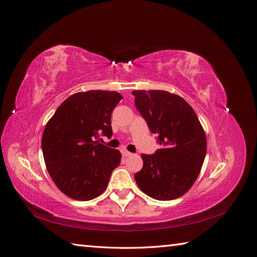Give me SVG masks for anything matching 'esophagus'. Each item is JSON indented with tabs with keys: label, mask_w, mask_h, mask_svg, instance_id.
Returning <instances> with one entry per match:
<instances>
[{
	"label": "esophagus",
	"mask_w": 257,
	"mask_h": 257,
	"mask_svg": "<svg viewBox=\"0 0 257 257\" xmlns=\"http://www.w3.org/2000/svg\"><path fill=\"white\" fill-rule=\"evenodd\" d=\"M122 154L124 155V157H132V155H133V153L128 152L127 150H122Z\"/></svg>",
	"instance_id": "obj_1"
}]
</instances>
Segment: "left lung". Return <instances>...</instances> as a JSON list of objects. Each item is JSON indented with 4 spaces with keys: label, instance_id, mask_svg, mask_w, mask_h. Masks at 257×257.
Segmentation results:
<instances>
[{
    "label": "left lung",
    "instance_id": "1",
    "mask_svg": "<svg viewBox=\"0 0 257 257\" xmlns=\"http://www.w3.org/2000/svg\"><path fill=\"white\" fill-rule=\"evenodd\" d=\"M135 106L161 149L142 154L144 166L135 174L141 190L158 200H172L188 192L206 157L205 131L193 108L179 95L162 90H136Z\"/></svg>",
    "mask_w": 257,
    "mask_h": 257
}]
</instances>
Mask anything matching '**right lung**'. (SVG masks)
<instances>
[{
	"label": "right lung",
	"mask_w": 257,
	"mask_h": 257,
	"mask_svg": "<svg viewBox=\"0 0 257 257\" xmlns=\"http://www.w3.org/2000/svg\"><path fill=\"white\" fill-rule=\"evenodd\" d=\"M122 95L91 90L66 98L46 124L42 149L48 173L58 189L77 200L99 196L121 162L119 150L99 144L112 136L111 113Z\"/></svg>",
	"instance_id": "obj_1"
}]
</instances>
